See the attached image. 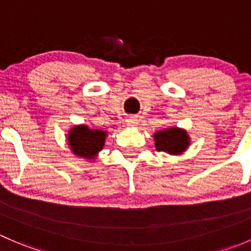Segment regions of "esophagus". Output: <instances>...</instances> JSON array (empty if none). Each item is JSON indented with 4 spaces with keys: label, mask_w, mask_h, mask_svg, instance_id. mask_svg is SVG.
Wrapping results in <instances>:
<instances>
[{
    "label": "esophagus",
    "mask_w": 251,
    "mask_h": 251,
    "mask_svg": "<svg viewBox=\"0 0 251 251\" xmlns=\"http://www.w3.org/2000/svg\"><path fill=\"white\" fill-rule=\"evenodd\" d=\"M126 123H127V126H137L138 124V119L137 118H133V116H131V118H128L127 120H126Z\"/></svg>",
    "instance_id": "esophagus-1"
}]
</instances>
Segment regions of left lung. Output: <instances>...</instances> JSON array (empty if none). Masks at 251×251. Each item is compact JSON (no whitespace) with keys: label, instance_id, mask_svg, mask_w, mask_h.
Here are the masks:
<instances>
[{"label":"left lung","instance_id":"left-lung-1","mask_svg":"<svg viewBox=\"0 0 251 251\" xmlns=\"http://www.w3.org/2000/svg\"><path fill=\"white\" fill-rule=\"evenodd\" d=\"M155 149L170 155H181L191 146V137L184 128L171 126L153 135Z\"/></svg>","mask_w":251,"mask_h":251}]
</instances>
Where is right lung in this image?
Listing matches in <instances>:
<instances>
[{"mask_svg": "<svg viewBox=\"0 0 251 251\" xmlns=\"http://www.w3.org/2000/svg\"><path fill=\"white\" fill-rule=\"evenodd\" d=\"M108 133L107 130L91 128L85 124L74 125L67 133L68 146L76 158L93 163L104 147Z\"/></svg>", "mask_w": 251, "mask_h": 251, "instance_id": "right-lung-1", "label": "right lung"}]
</instances>
